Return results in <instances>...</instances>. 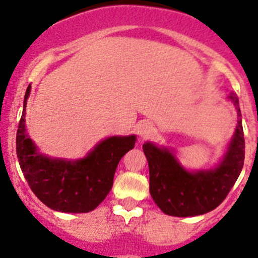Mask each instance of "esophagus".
<instances>
[{
    "mask_svg": "<svg viewBox=\"0 0 258 258\" xmlns=\"http://www.w3.org/2000/svg\"><path fill=\"white\" fill-rule=\"evenodd\" d=\"M152 132H154V127L150 122H141L138 125V134L141 136V138H149Z\"/></svg>",
    "mask_w": 258,
    "mask_h": 258,
    "instance_id": "1",
    "label": "esophagus"
}]
</instances>
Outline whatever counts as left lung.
<instances>
[{
    "mask_svg": "<svg viewBox=\"0 0 258 258\" xmlns=\"http://www.w3.org/2000/svg\"><path fill=\"white\" fill-rule=\"evenodd\" d=\"M238 111V126L229 151L218 168L207 172L188 173L168 150L152 143L143 145L150 169V194L157 207L168 216L190 217L217 208L238 179L244 164L245 142L239 99L230 94Z\"/></svg>",
    "mask_w": 258,
    "mask_h": 258,
    "instance_id": "left-lung-1",
    "label": "left lung"
}]
</instances>
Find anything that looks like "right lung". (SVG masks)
<instances>
[{"instance_id": "add662e5", "label": "right lung", "mask_w": 258, "mask_h": 258, "mask_svg": "<svg viewBox=\"0 0 258 258\" xmlns=\"http://www.w3.org/2000/svg\"><path fill=\"white\" fill-rule=\"evenodd\" d=\"M31 85L24 95L17 132V155L29 187L45 206L66 213H86L97 208L112 188L118 161L134 147L136 137H112L102 141L85 159L51 160L36 152L24 129L26 106Z\"/></svg>"}]
</instances>
